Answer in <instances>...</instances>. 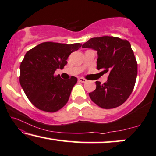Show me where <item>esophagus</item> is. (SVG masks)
I'll return each instance as SVG.
<instances>
[{
    "label": "esophagus",
    "mask_w": 156,
    "mask_h": 156,
    "mask_svg": "<svg viewBox=\"0 0 156 156\" xmlns=\"http://www.w3.org/2000/svg\"><path fill=\"white\" fill-rule=\"evenodd\" d=\"M78 80H79V82H80V83H85L87 81L86 79H85L83 78H78Z\"/></svg>",
    "instance_id": "34e87169"
}]
</instances>
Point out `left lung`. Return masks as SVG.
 Wrapping results in <instances>:
<instances>
[{"instance_id":"left-lung-1","label":"left lung","mask_w":156,"mask_h":156,"mask_svg":"<svg viewBox=\"0 0 156 156\" xmlns=\"http://www.w3.org/2000/svg\"><path fill=\"white\" fill-rule=\"evenodd\" d=\"M82 47L97 51V69L109 72L107 82L96 81V89L89 93L90 99L104 109L120 106L132 93L137 76V62L130 43L104 36L90 39Z\"/></svg>"}]
</instances>
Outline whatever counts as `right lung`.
Returning <instances> with one entry per match:
<instances>
[{
	"label": "right lung",
	"mask_w": 156,
	"mask_h": 156,
	"mask_svg": "<svg viewBox=\"0 0 156 156\" xmlns=\"http://www.w3.org/2000/svg\"><path fill=\"white\" fill-rule=\"evenodd\" d=\"M81 45L48 41L39 44L26 53L20 67V83L37 108L55 112L66 104L78 79L72 76L63 80L60 75L54 76V72L63 69L68 57Z\"/></svg>",
	"instance_id": "right-lung-1"
}]
</instances>
